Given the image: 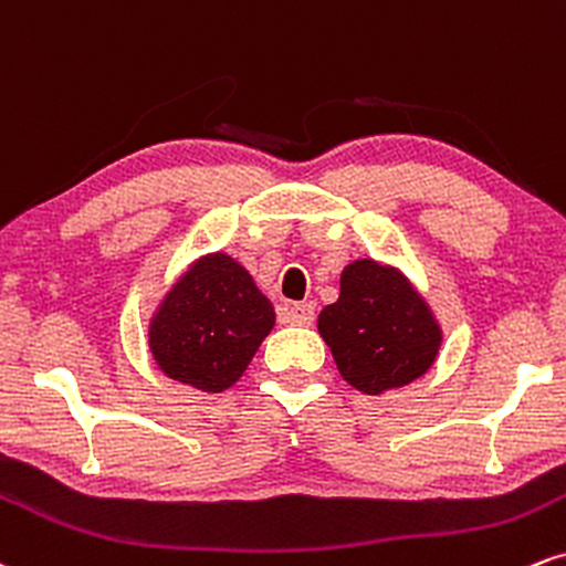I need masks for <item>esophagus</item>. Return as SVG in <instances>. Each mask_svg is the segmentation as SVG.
Instances as JSON below:
<instances>
[{
    "mask_svg": "<svg viewBox=\"0 0 566 566\" xmlns=\"http://www.w3.org/2000/svg\"><path fill=\"white\" fill-rule=\"evenodd\" d=\"M283 317L291 325H312L315 323V307L310 302H294L283 310Z\"/></svg>",
    "mask_w": 566,
    "mask_h": 566,
    "instance_id": "esophagus-1",
    "label": "esophagus"
}]
</instances>
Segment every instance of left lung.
I'll list each match as a JSON object with an SVG mask.
<instances>
[{"label":"left lung","mask_w":566,"mask_h":566,"mask_svg":"<svg viewBox=\"0 0 566 566\" xmlns=\"http://www.w3.org/2000/svg\"><path fill=\"white\" fill-rule=\"evenodd\" d=\"M338 374L365 395H381L423 376L442 331L418 291L395 268L357 259L342 272V294L317 317Z\"/></svg>","instance_id":"1"}]
</instances>
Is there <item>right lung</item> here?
<instances>
[{
    "label": "right lung",
    "instance_id": "1",
    "mask_svg": "<svg viewBox=\"0 0 566 566\" xmlns=\"http://www.w3.org/2000/svg\"><path fill=\"white\" fill-rule=\"evenodd\" d=\"M275 325L270 298L228 254H209L166 294L150 321V352L179 384L222 391L232 387Z\"/></svg>",
    "mask_w": 566,
    "mask_h": 566
}]
</instances>
